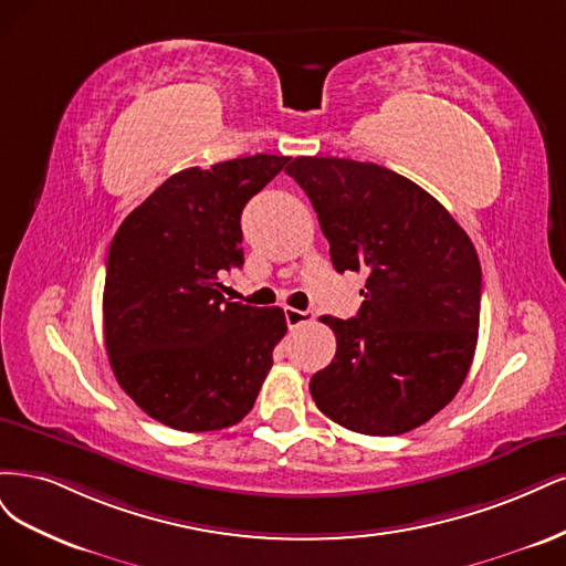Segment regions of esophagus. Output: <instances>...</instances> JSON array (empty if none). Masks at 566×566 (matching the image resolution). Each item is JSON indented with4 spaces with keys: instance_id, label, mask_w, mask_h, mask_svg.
I'll return each mask as SVG.
<instances>
[{
    "instance_id": "34e87169",
    "label": "esophagus",
    "mask_w": 566,
    "mask_h": 566,
    "mask_svg": "<svg viewBox=\"0 0 566 566\" xmlns=\"http://www.w3.org/2000/svg\"><path fill=\"white\" fill-rule=\"evenodd\" d=\"M284 317H286L289 329H296V326H301V324L313 322L315 313H313V310H296V307H284Z\"/></svg>"
}]
</instances>
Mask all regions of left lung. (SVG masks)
Returning a JSON list of instances; mask_svg holds the SVG:
<instances>
[{"instance_id":"8db88e82","label":"left lung","mask_w":566,"mask_h":566,"mask_svg":"<svg viewBox=\"0 0 566 566\" xmlns=\"http://www.w3.org/2000/svg\"><path fill=\"white\" fill-rule=\"evenodd\" d=\"M284 171L313 202L334 268L367 275L357 317H319L336 334V357L310 378L317 409L361 434L423 426L459 392L475 355V247L432 195L378 164L296 157Z\"/></svg>"}]
</instances>
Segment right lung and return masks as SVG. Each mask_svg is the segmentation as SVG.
<instances>
[{"instance_id":"1","label":"right lung","mask_w":566,"mask_h":566,"mask_svg":"<svg viewBox=\"0 0 566 566\" xmlns=\"http://www.w3.org/2000/svg\"><path fill=\"white\" fill-rule=\"evenodd\" d=\"M289 157L184 169L124 218L107 253L103 334L122 390L174 430H223L251 411L286 334L282 307L230 303L242 209Z\"/></svg>"}]
</instances>
